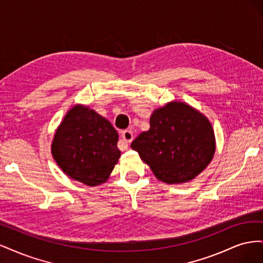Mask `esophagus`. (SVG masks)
<instances>
[{
	"mask_svg": "<svg viewBox=\"0 0 263 263\" xmlns=\"http://www.w3.org/2000/svg\"><path fill=\"white\" fill-rule=\"evenodd\" d=\"M122 139L125 144H129L134 139V134L132 130H124L122 132Z\"/></svg>",
	"mask_w": 263,
	"mask_h": 263,
	"instance_id": "esophagus-1",
	"label": "esophagus"
}]
</instances>
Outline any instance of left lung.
I'll list each match as a JSON object with an SVG mask.
<instances>
[{
    "label": "left lung",
    "instance_id": "left-lung-1",
    "mask_svg": "<svg viewBox=\"0 0 263 263\" xmlns=\"http://www.w3.org/2000/svg\"><path fill=\"white\" fill-rule=\"evenodd\" d=\"M130 147L158 180L181 184L194 180L211 163L216 139L203 113L185 102L171 101L154 110L149 130Z\"/></svg>",
    "mask_w": 263,
    "mask_h": 263
}]
</instances>
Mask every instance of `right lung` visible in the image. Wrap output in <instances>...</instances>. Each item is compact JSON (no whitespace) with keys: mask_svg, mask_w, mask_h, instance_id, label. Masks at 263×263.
Segmentation results:
<instances>
[{"mask_svg":"<svg viewBox=\"0 0 263 263\" xmlns=\"http://www.w3.org/2000/svg\"><path fill=\"white\" fill-rule=\"evenodd\" d=\"M118 134L105 117L76 104L63 117L51 142V155L62 172L85 185L105 183L121 157Z\"/></svg>","mask_w":263,"mask_h":263,"instance_id":"right-lung-1","label":"right lung"}]
</instances>
